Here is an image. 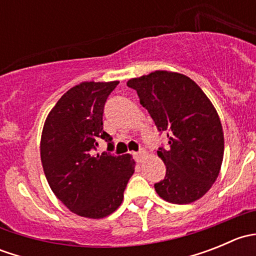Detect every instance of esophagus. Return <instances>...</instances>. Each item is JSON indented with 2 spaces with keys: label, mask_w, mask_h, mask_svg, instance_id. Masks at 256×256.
<instances>
[{
  "label": "esophagus",
  "mask_w": 256,
  "mask_h": 256,
  "mask_svg": "<svg viewBox=\"0 0 256 256\" xmlns=\"http://www.w3.org/2000/svg\"><path fill=\"white\" fill-rule=\"evenodd\" d=\"M144 156H146V151H144V150H141V151L136 152V154H135L136 161H138V162H142L144 158Z\"/></svg>",
  "instance_id": "1"
}]
</instances>
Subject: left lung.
Instances as JSON below:
<instances>
[{
  "label": "left lung",
  "mask_w": 256,
  "mask_h": 256,
  "mask_svg": "<svg viewBox=\"0 0 256 256\" xmlns=\"http://www.w3.org/2000/svg\"><path fill=\"white\" fill-rule=\"evenodd\" d=\"M136 90L168 146L157 154L166 177L154 184L157 194L174 204L200 200L216 182L224 154V134L216 108L203 90L183 74L156 70L132 78Z\"/></svg>",
  "instance_id": "left-lung-1"
}]
</instances>
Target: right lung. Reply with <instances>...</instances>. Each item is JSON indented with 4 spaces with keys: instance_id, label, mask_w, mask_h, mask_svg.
Instances as JSON below:
<instances>
[{
    "instance_id": "add662e5",
    "label": "right lung",
    "mask_w": 256,
    "mask_h": 256,
    "mask_svg": "<svg viewBox=\"0 0 256 256\" xmlns=\"http://www.w3.org/2000/svg\"><path fill=\"white\" fill-rule=\"evenodd\" d=\"M115 82H82L58 100L46 118L40 160L49 187L69 210L100 219L114 213L135 172L131 154H95L98 141H112L102 114Z\"/></svg>"
}]
</instances>
